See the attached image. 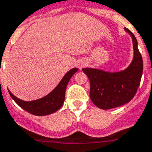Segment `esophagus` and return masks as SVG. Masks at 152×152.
Segmentation results:
<instances>
[{"mask_svg":"<svg viewBox=\"0 0 152 152\" xmlns=\"http://www.w3.org/2000/svg\"><path fill=\"white\" fill-rule=\"evenodd\" d=\"M86 62L85 61H80L79 62V64H78V67L80 68V69H83V67H85L86 66Z\"/></svg>","mask_w":152,"mask_h":152,"instance_id":"1","label":"esophagus"}]
</instances>
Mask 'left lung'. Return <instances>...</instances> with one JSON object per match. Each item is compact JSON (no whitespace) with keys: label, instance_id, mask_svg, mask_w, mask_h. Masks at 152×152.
I'll return each mask as SVG.
<instances>
[{"label":"left lung","instance_id":"left-lung-1","mask_svg":"<svg viewBox=\"0 0 152 152\" xmlns=\"http://www.w3.org/2000/svg\"><path fill=\"white\" fill-rule=\"evenodd\" d=\"M125 30L132 37L134 49V57L127 69L118 72L89 68L82 69L90 80L91 100L103 110L118 107L131 101L141 80L143 59L138 50L137 40L131 31L125 27Z\"/></svg>","mask_w":152,"mask_h":152}]
</instances>
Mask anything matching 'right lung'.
<instances>
[{
	"instance_id": "obj_1",
	"label": "right lung",
	"mask_w": 152,
	"mask_h": 152,
	"mask_svg": "<svg viewBox=\"0 0 152 152\" xmlns=\"http://www.w3.org/2000/svg\"><path fill=\"white\" fill-rule=\"evenodd\" d=\"M78 69L74 68L69 71L62 78L58 85L45 97L34 100V101H23L18 99L8 91L11 97L19 106L28 113L36 116L48 115L57 111L64 103L65 98V90L69 80Z\"/></svg>"
}]
</instances>
